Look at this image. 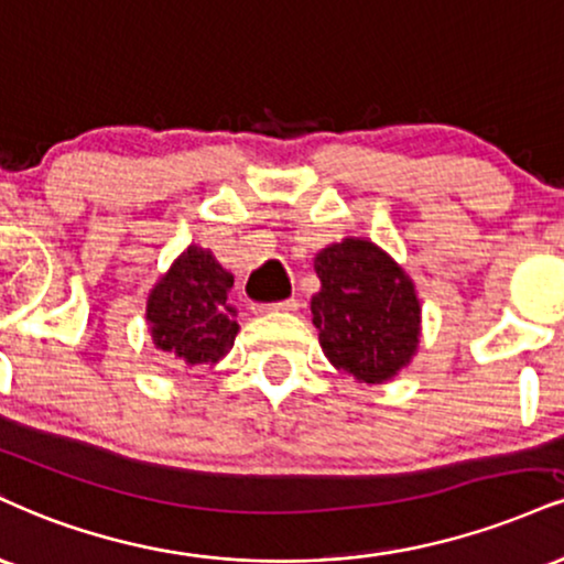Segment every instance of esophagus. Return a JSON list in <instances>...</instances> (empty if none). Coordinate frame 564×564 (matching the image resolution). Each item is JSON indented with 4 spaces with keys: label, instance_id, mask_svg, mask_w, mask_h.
<instances>
[{
    "label": "esophagus",
    "instance_id": "1",
    "mask_svg": "<svg viewBox=\"0 0 564 564\" xmlns=\"http://www.w3.org/2000/svg\"><path fill=\"white\" fill-rule=\"evenodd\" d=\"M294 310H300V300H283V302L264 304V307H260V312H294Z\"/></svg>",
    "mask_w": 564,
    "mask_h": 564
}]
</instances>
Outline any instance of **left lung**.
<instances>
[{
  "mask_svg": "<svg viewBox=\"0 0 564 564\" xmlns=\"http://www.w3.org/2000/svg\"><path fill=\"white\" fill-rule=\"evenodd\" d=\"M315 270L312 323L325 357L362 383L397 376L420 341V302L404 270L362 239L323 249Z\"/></svg>",
  "mask_w": 564,
  "mask_h": 564,
  "instance_id": "8db88e82",
  "label": "left lung"
}]
</instances>
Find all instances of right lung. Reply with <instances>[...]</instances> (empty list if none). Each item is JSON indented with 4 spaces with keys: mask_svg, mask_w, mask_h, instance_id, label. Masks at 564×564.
<instances>
[{
    "mask_svg": "<svg viewBox=\"0 0 564 564\" xmlns=\"http://www.w3.org/2000/svg\"><path fill=\"white\" fill-rule=\"evenodd\" d=\"M234 275L205 249L188 247L149 294L154 344L178 362L215 365L234 347L239 323L228 304Z\"/></svg>",
    "mask_w": 564,
    "mask_h": 564,
    "instance_id": "1",
    "label": "right lung"
}]
</instances>
